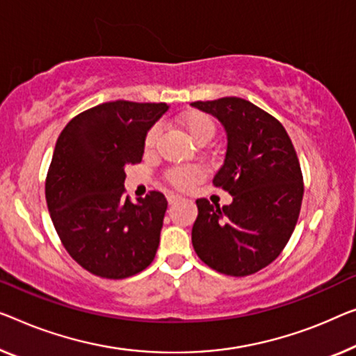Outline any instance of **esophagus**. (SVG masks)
<instances>
[{"label": "esophagus", "mask_w": 356, "mask_h": 356, "mask_svg": "<svg viewBox=\"0 0 356 356\" xmlns=\"http://www.w3.org/2000/svg\"><path fill=\"white\" fill-rule=\"evenodd\" d=\"M180 200H182V196H179V195H174V193H169L168 195V203L169 204H176L177 203V201H180Z\"/></svg>", "instance_id": "obj_1"}]
</instances>
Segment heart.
I'll list each match as a JSON object with an SVG mask.
<instances>
[{
    "label": "heart",
    "mask_w": 356,
    "mask_h": 356,
    "mask_svg": "<svg viewBox=\"0 0 356 356\" xmlns=\"http://www.w3.org/2000/svg\"><path fill=\"white\" fill-rule=\"evenodd\" d=\"M177 124L190 136L196 144L203 145L209 142L216 134V124L209 115L203 111H187L177 118ZM158 139H160V127L153 126L148 129L144 139V153L152 155L155 152ZM204 171L200 166H177L168 169L164 180L177 190H187L203 180Z\"/></svg>",
    "instance_id": "heart-1"
}]
</instances>
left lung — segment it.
<instances>
[{
  "instance_id": "left-lung-1",
  "label": "left lung",
  "mask_w": 356,
  "mask_h": 356,
  "mask_svg": "<svg viewBox=\"0 0 356 356\" xmlns=\"http://www.w3.org/2000/svg\"><path fill=\"white\" fill-rule=\"evenodd\" d=\"M192 105L225 127V161L212 184L233 196L222 208L196 200L195 252L216 272L248 277L272 264L293 235L304 196L299 158L283 124L249 100Z\"/></svg>"
}]
</instances>
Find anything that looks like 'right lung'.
Masks as SVG:
<instances>
[{
	"instance_id": "add662e5",
	"label": "right lung",
	"mask_w": 356,
	"mask_h": 356,
	"mask_svg": "<svg viewBox=\"0 0 356 356\" xmlns=\"http://www.w3.org/2000/svg\"><path fill=\"white\" fill-rule=\"evenodd\" d=\"M166 104L115 100L70 120L46 176V203L63 248L95 277L121 280L155 259L168 201L152 190L134 204L124 168L142 161L148 129Z\"/></svg>"
}]
</instances>
